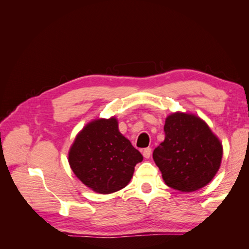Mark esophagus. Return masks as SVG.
I'll return each mask as SVG.
<instances>
[{"label":"esophagus","mask_w":249,"mask_h":249,"mask_svg":"<svg viewBox=\"0 0 249 249\" xmlns=\"http://www.w3.org/2000/svg\"><path fill=\"white\" fill-rule=\"evenodd\" d=\"M142 155H143V157L145 158V159H148L150 155H152V148H149V147L144 148L142 150Z\"/></svg>","instance_id":"esophagus-1"}]
</instances>
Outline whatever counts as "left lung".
Returning <instances> with one entry per match:
<instances>
[{
    "mask_svg": "<svg viewBox=\"0 0 249 249\" xmlns=\"http://www.w3.org/2000/svg\"><path fill=\"white\" fill-rule=\"evenodd\" d=\"M165 139L153 158L165 184L180 192L207 186L219 170L222 143L205 120L187 112L171 113L165 119Z\"/></svg>",
    "mask_w": 249,
    "mask_h": 249,
    "instance_id": "1",
    "label": "left lung"
}]
</instances>
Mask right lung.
<instances>
[{
    "mask_svg": "<svg viewBox=\"0 0 249 249\" xmlns=\"http://www.w3.org/2000/svg\"><path fill=\"white\" fill-rule=\"evenodd\" d=\"M139 150L119 132L115 116L97 118L78 133L69 152V163L81 182L96 193L110 194L130 183Z\"/></svg>",
    "mask_w": 249,
    "mask_h": 249,
    "instance_id": "obj_1",
    "label": "right lung"
}]
</instances>
